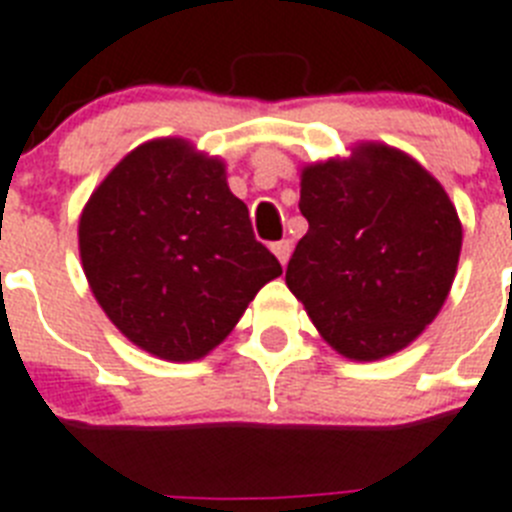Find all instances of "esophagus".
Listing matches in <instances>:
<instances>
[{
  "instance_id": "34e87169",
  "label": "esophagus",
  "mask_w": 512,
  "mask_h": 512,
  "mask_svg": "<svg viewBox=\"0 0 512 512\" xmlns=\"http://www.w3.org/2000/svg\"><path fill=\"white\" fill-rule=\"evenodd\" d=\"M270 249H273V255L281 260V265L289 263V257H291V242H289V239H281V242H276Z\"/></svg>"
}]
</instances>
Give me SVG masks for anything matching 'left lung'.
<instances>
[{
	"instance_id": "1",
	"label": "left lung",
	"mask_w": 512,
	"mask_h": 512,
	"mask_svg": "<svg viewBox=\"0 0 512 512\" xmlns=\"http://www.w3.org/2000/svg\"><path fill=\"white\" fill-rule=\"evenodd\" d=\"M309 229L286 268L291 294L338 354L375 362L406 349L453 286L463 229L422 163L382 143L302 169Z\"/></svg>"
}]
</instances>
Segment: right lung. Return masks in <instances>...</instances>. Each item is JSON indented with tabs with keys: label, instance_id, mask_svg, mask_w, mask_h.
Masks as SVG:
<instances>
[{
	"label": "right lung",
	"instance_id": "right-lung-1",
	"mask_svg": "<svg viewBox=\"0 0 512 512\" xmlns=\"http://www.w3.org/2000/svg\"><path fill=\"white\" fill-rule=\"evenodd\" d=\"M77 239L106 317L166 362L203 359L283 273L252 234L221 158L182 137L127 153L85 203Z\"/></svg>",
	"mask_w": 512,
	"mask_h": 512
}]
</instances>
